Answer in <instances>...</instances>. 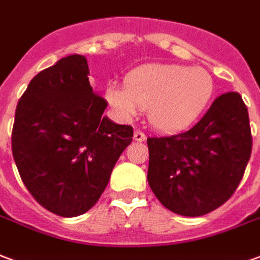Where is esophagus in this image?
<instances>
[{
    "instance_id": "34e87169",
    "label": "esophagus",
    "mask_w": 260,
    "mask_h": 260,
    "mask_svg": "<svg viewBox=\"0 0 260 260\" xmlns=\"http://www.w3.org/2000/svg\"><path fill=\"white\" fill-rule=\"evenodd\" d=\"M134 139H135L136 142H143V140H146V135L142 132V131H135V134H134Z\"/></svg>"
}]
</instances>
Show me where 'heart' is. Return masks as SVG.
I'll list each match as a JSON object with an SVG mask.
<instances>
[{
    "label": "heart",
    "mask_w": 260,
    "mask_h": 260,
    "mask_svg": "<svg viewBox=\"0 0 260 260\" xmlns=\"http://www.w3.org/2000/svg\"><path fill=\"white\" fill-rule=\"evenodd\" d=\"M215 91L213 78L203 67L150 63L125 77L124 88L111 85L107 103L125 117L147 109L150 124L162 132H179L207 110Z\"/></svg>",
    "instance_id": "1"
}]
</instances>
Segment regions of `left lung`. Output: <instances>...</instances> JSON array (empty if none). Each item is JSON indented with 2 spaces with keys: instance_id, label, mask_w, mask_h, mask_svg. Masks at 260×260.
<instances>
[{
  "instance_id": "obj_1",
  "label": "left lung",
  "mask_w": 260,
  "mask_h": 260,
  "mask_svg": "<svg viewBox=\"0 0 260 260\" xmlns=\"http://www.w3.org/2000/svg\"><path fill=\"white\" fill-rule=\"evenodd\" d=\"M150 189L165 208L201 216L232 197L252 151L248 109L238 92L218 96L193 128L147 138Z\"/></svg>"
}]
</instances>
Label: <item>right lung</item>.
<instances>
[{"mask_svg":"<svg viewBox=\"0 0 260 260\" xmlns=\"http://www.w3.org/2000/svg\"><path fill=\"white\" fill-rule=\"evenodd\" d=\"M81 55L38 73L15 111L12 154L23 183L59 216L85 213L101 199L111 171L132 142L131 125L114 124L92 91Z\"/></svg>","mask_w":260,"mask_h":260,"instance_id":"1","label":"right lung"}]
</instances>
